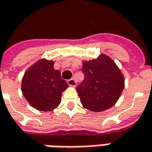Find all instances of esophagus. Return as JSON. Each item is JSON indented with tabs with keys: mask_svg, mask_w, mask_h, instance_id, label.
<instances>
[{
	"mask_svg": "<svg viewBox=\"0 0 152 152\" xmlns=\"http://www.w3.org/2000/svg\"><path fill=\"white\" fill-rule=\"evenodd\" d=\"M67 85H69V86H73V87H74V86L76 85V82H75V80L73 79H68V80H67Z\"/></svg>",
	"mask_w": 152,
	"mask_h": 152,
	"instance_id": "34e87169",
	"label": "esophagus"
}]
</instances>
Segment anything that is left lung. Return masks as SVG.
Listing matches in <instances>:
<instances>
[{"mask_svg":"<svg viewBox=\"0 0 152 152\" xmlns=\"http://www.w3.org/2000/svg\"><path fill=\"white\" fill-rule=\"evenodd\" d=\"M85 79L77 87L83 107L92 112H103L113 107L124 88V78L118 65L107 55L82 61Z\"/></svg>","mask_w":152,"mask_h":152,"instance_id":"left-lung-1","label":"left lung"}]
</instances>
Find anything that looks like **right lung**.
I'll use <instances>...</instances> for the list:
<instances>
[{
  "label": "right lung",
  "mask_w": 152,
  "mask_h": 152,
  "mask_svg": "<svg viewBox=\"0 0 152 152\" xmlns=\"http://www.w3.org/2000/svg\"><path fill=\"white\" fill-rule=\"evenodd\" d=\"M55 61L39 59L28 67L22 79L21 90L32 107L50 112L59 106L62 92L68 87L61 79V73L54 68Z\"/></svg>",
  "instance_id": "obj_1"
}]
</instances>
